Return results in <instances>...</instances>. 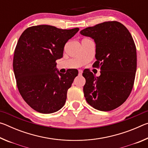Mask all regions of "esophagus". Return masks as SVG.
Here are the masks:
<instances>
[{
	"mask_svg": "<svg viewBox=\"0 0 148 148\" xmlns=\"http://www.w3.org/2000/svg\"><path fill=\"white\" fill-rule=\"evenodd\" d=\"M78 74H79V76H82V73H83V71H82V70H79L78 71Z\"/></svg>",
	"mask_w": 148,
	"mask_h": 148,
	"instance_id": "1",
	"label": "esophagus"
}]
</instances>
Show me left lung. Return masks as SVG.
<instances>
[{
    "mask_svg": "<svg viewBox=\"0 0 148 148\" xmlns=\"http://www.w3.org/2000/svg\"><path fill=\"white\" fill-rule=\"evenodd\" d=\"M96 44V61L100 68L96 77L84 70V97L89 105L100 111H110L123 103L133 87L136 71V49L131 33L117 21H106L80 31Z\"/></svg>",
    "mask_w": 148,
    "mask_h": 148,
    "instance_id": "8db88e82",
    "label": "left lung"
}]
</instances>
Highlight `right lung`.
<instances>
[{
    "label": "right lung",
    "mask_w": 148,
    "mask_h": 148,
    "mask_svg": "<svg viewBox=\"0 0 148 148\" xmlns=\"http://www.w3.org/2000/svg\"><path fill=\"white\" fill-rule=\"evenodd\" d=\"M78 31L41 25L29 27L19 37L13 60L17 86L24 101L36 112L51 114L64 105L78 71L60 73L56 61L62 58L65 44Z\"/></svg>",
    "instance_id": "1"
}]
</instances>
